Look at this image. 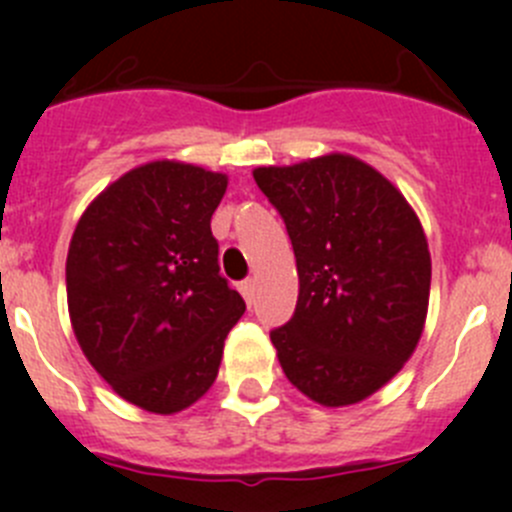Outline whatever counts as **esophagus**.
Returning a JSON list of instances; mask_svg holds the SVG:
<instances>
[{
    "label": "esophagus",
    "instance_id": "esophagus-1",
    "mask_svg": "<svg viewBox=\"0 0 512 512\" xmlns=\"http://www.w3.org/2000/svg\"><path fill=\"white\" fill-rule=\"evenodd\" d=\"M237 289H240V294L245 297L247 304L255 302V282L245 280V282H240V285H237Z\"/></svg>",
    "mask_w": 512,
    "mask_h": 512
}]
</instances>
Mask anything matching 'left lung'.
Returning a JSON list of instances; mask_svg holds the SVG:
<instances>
[{"mask_svg":"<svg viewBox=\"0 0 512 512\" xmlns=\"http://www.w3.org/2000/svg\"><path fill=\"white\" fill-rule=\"evenodd\" d=\"M297 257L292 319L272 329L282 371L322 406L364 401L421 339L431 255L404 195L344 153L255 168Z\"/></svg>","mask_w":512,"mask_h":512,"instance_id":"obj_1","label":"left lung"}]
</instances>
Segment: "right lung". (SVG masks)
Here are the masks:
<instances>
[{
    "label": "right lung",
    "instance_id": "obj_1",
    "mask_svg": "<svg viewBox=\"0 0 512 512\" xmlns=\"http://www.w3.org/2000/svg\"><path fill=\"white\" fill-rule=\"evenodd\" d=\"M225 188L223 173L153 160L108 185L71 237L66 299L81 352L151 414L188 409L213 386L245 314L210 230Z\"/></svg>",
    "mask_w": 512,
    "mask_h": 512
}]
</instances>
